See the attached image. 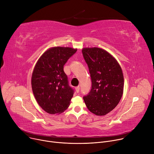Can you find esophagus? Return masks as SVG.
<instances>
[{"label":"esophagus","instance_id":"obj_1","mask_svg":"<svg viewBox=\"0 0 154 154\" xmlns=\"http://www.w3.org/2000/svg\"><path fill=\"white\" fill-rule=\"evenodd\" d=\"M79 89H80L79 86H77V87L75 88V90H76V91L77 93H78V92H79Z\"/></svg>","mask_w":154,"mask_h":154}]
</instances>
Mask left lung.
Wrapping results in <instances>:
<instances>
[{
    "mask_svg": "<svg viewBox=\"0 0 154 154\" xmlns=\"http://www.w3.org/2000/svg\"><path fill=\"white\" fill-rule=\"evenodd\" d=\"M82 53L86 62L92 86L83 97L87 108L96 115L103 116L114 109L123 92L122 68L109 52L97 47L84 48Z\"/></svg>",
    "mask_w": 154,
    "mask_h": 154,
    "instance_id": "1",
    "label": "left lung"
}]
</instances>
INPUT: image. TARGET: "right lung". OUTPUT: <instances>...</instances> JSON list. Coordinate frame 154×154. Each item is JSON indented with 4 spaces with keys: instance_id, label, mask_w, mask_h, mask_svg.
Here are the masks:
<instances>
[{
    "instance_id": "1",
    "label": "right lung",
    "mask_w": 154,
    "mask_h": 154,
    "mask_svg": "<svg viewBox=\"0 0 154 154\" xmlns=\"http://www.w3.org/2000/svg\"><path fill=\"white\" fill-rule=\"evenodd\" d=\"M76 51L70 47H53L42 54L34 67L32 92L40 107L47 113H60L68 107L75 91L69 86L63 66Z\"/></svg>"
}]
</instances>
